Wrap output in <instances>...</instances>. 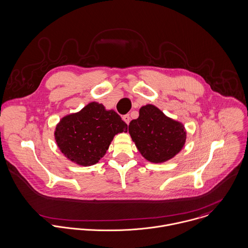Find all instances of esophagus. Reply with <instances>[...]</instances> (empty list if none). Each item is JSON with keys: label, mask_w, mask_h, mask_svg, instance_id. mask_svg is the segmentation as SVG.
<instances>
[{"label": "esophagus", "mask_w": 248, "mask_h": 248, "mask_svg": "<svg viewBox=\"0 0 248 248\" xmlns=\"http://www.w3.org/2000/svg\"><path fill=\"white\" fill-rule=\"evenodd\" d=\"M123 120L128 124L129 123H130V116H129V114H125V115H124L123 116Z\"/></svg>", "instance_id": "obj_1"}]
</instances>
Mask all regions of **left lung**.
I'll return each mask as SVG.
<instances>
[{"label":"left lung","instance_id":"obj_1","mask_svg":"<svg viewBox=\"0 0 248 248\" xmlns=\"http://www.w3.org/2000/svg\"><path fill=\"white\" fill-rule=\"evenodd\" d=\"M128 132L141 154L152 163L172 158L186 140L184 126L151 104L140 109L139 118L130 122Z\"/></svg>","mask_w":248,"mask_h":248}]
</instances>
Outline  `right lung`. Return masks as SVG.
<instances>
[{
  "label": "right lung",
  "mask_w": 248,
  "mask_h": 248,
  "mask_svg": "<svg viewBox=\"0 0 248 248\" xmlns=\"http://www.w3.org/2000/svg\"><path fill=\"white\" fill-rule=\"evenodd\" d=\"M124 131H127V124L119 114L91 102L80 112L64 117L54 136L67 158L81 166H91L102 158L114 136Z\"/></svg>",
  "instance_id": "add662e5"
}]
</instances>
